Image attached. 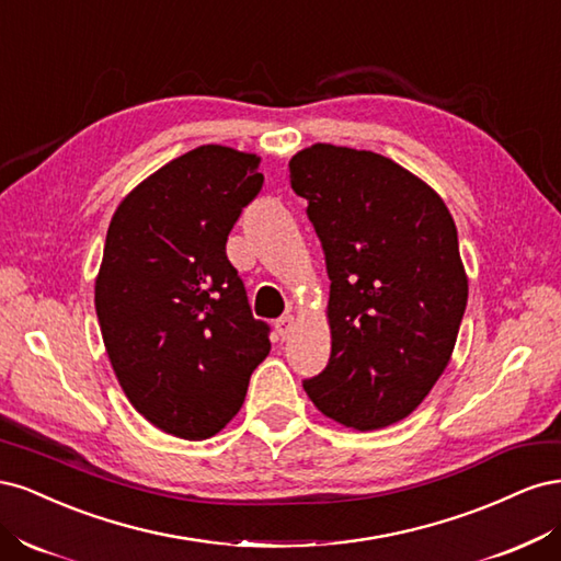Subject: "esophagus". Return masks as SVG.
Here are the masks:
<instances>
[{
    "label": "esophagus",
    "instance_id": "obj_1",
    "mask_svg": "<svg viewBox=\"0 0 561 561\" xmlns=\"http://www.w3.org/2000/svg\"><path fill=\"white\" fill-rule=\"evenodd\" d=\"M276 330H278L280 339H287V336H290V332L295 330V316H290V313L280 316V318L276 320Z\"/></svg>",
    "mask_w": 561,
    "mask_h": 561
}]
</instances>
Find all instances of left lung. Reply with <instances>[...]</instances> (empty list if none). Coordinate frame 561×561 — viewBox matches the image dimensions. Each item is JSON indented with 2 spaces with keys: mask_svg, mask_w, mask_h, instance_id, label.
I'll use <instances>...</instances> for the list:
<instances>
[{
  "mask_svg": "<svg viewBox=\"0 0 561 561\" xmlns=\"http://www.w3.org/2000/svg\"><path fill=\"white\" fill-rule=\"evenodd\" d=\"M290 182L332 280L330 363L304 390L346 428H386L449 365L468 304L456 225L433 186L375 151L311 145Z\"/></svg>",
  "mask_w": 561,
  "mask_h": 561,
  "instance_id": "8db88e82",
  "label": "left lung"
}]
</instances>
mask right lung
I'll use <instances>...</instances> for the list:
<instances>
[{
  "label": "right lung",
  "mask_w": 561,
  "mask_h": 561,
  "mask_svg": "<svg viewBox=\"0 0 561 561\" xmlns=\"http://www.w3.org/2000/svg\"><path fill=\"white\" fill-rule=\"evenodd\" d=\"M257 168V154L201 145L135 186L107 229L95 278L107 358L135 410L182 439L222 431L271 351L227 260Z\"/></svg>",
  "instance_id": "add662e5"
}]
</instances>
